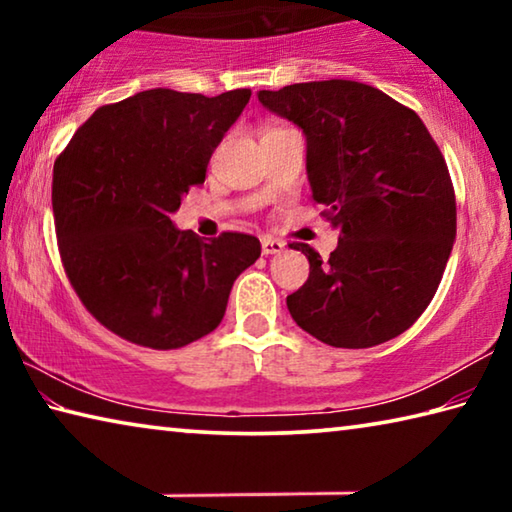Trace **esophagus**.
I'll return each instance as SVG.
<instances>
[{
    "label": "esophagus",
    "instance_id": "obj_1",
    "mask_svg": "<svg viewBox=\"0 0 512 512\" xmlns=\"http://www.w3.org/2000/svg\"><path fill=\"white\" fill-rule=\"evenodd\" d=\"M284 246H287V244H284V241H280V239H273V237L262 239V253L264 255H280Z\"/></svg>",
    "mask_w": 512,
    "mask_h": 512
}]
</instances>
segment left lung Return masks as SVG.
Here are the masks:
<instances>
[{"instance_id":"1","label":"left lung","mask_w":512,"mask_h":512,"mask_svg":"<svg viewBox=\"0 0 512 512\" xmlns=\"http://www.w3.org/2000/svg\"><path fill=\"white\" fill-rule=\"evenodd\" d=\"M259 103L307 137L311 198L341 228L327 262L307 244L309 280L291 318L332 348H372L406 332L443 280L456 237L447 162L411 108L357 81L259 90Z\"/></svg>"}]
</instances>
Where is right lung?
<instances>
[{
    "instance_id": "obj_1",
    "label": "right lung",
    "mask_w": 512,
    "mask_h": 512,
    "mask_svg": "<svg viewBox=\"0 0 512 512\" xmlns=\"http://www.w3.org/2000/svg\"><path fill=\"white\" fill-rule=\"evenodd\" d=\"M250 90L219 97L155 88L101 106L54 162L60 259L83 307L142 348L176 350L214 332L259 239L221 232L205 244L171 212L246 108Z\"/></svg>"
}]
</instances>
